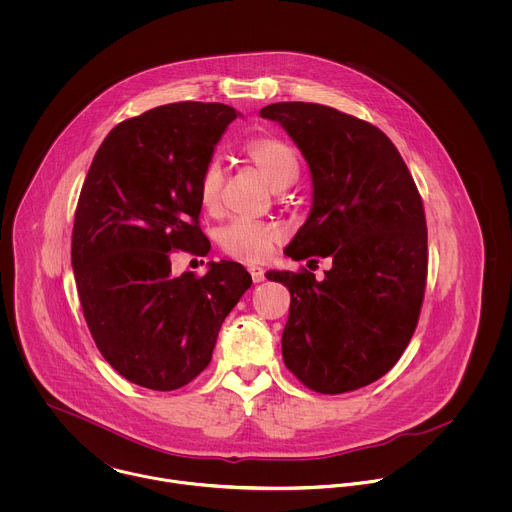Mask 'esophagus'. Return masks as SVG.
Here are the masks:
<instances>
[{"label": "esophagus", "mask_w": 512, "mask_h": 512, "mask_svg": "<svg viewBox=\"0 0 512 512\" xmlns=\"http://www.w3.org/2000/svg\"><path fill=\"white\" fill-rule=\"evenodd\" d=\"M250 274H252V280L256 282V284H260V282H264V268H260V266H256V264H250Z\"/></svg>", "instance_id": "obj_1"}]
</instances>
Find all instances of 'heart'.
Instances as JSON below:
<instances>
[{"mask_svg":"<svg viewBox=\"0 0 512 512\" xmlns=\"http://www.w3.org/2000/svg\"><path fill=\"white\" fill-rule=\"evenodd\" d=\"M246 155L260 173L276 189H284L297 177L299 165L292 147L278 138H256L246 146ZM222 171L217 161H211L199 181V199L205 209H217L220 201ZM284 236V228L274 222L234 219L220 230V246L226 254L258 262L264 260L276 242Z\"/></svg>","mask_w":512,"mask_h":512,"instance_id":"1","label":"heart"}]
</instances>
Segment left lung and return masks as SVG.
I'll list each match as a JSON object with an SVG mask.
<instances>
[{"label":"left lung","instance_id":"obj_1","mask_svg":"<svg viewBox=\"0 0 512 512\" xmlns=\"http://www.w3.org/2000/svg\"><path fill=\"white\" fill-rule=\"evenodd\" d=\"M260 116L286 130L311 173V209L284 254L333 260L323 280L266 274L292 295L284 363L315 392L357 390L396 365L418 323L428 274L420 193L368 122L311 102L270 104Z\"/></svg>","mask_w":512,"mask_h":512}]
</instances>
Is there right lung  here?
Listing matches in <instances>:
<instances>
[{"label":"right lung","instance_id":"right-lung-1","mask_svg":"<svg viewBox=\"0 0 512 512\" xmlns=\"http://www.w3.org/2000/svg\"><path fill=\"white\" fill-rule=\"evenodd\" d=\"M219 102H175L118 124L98 147L74 213V280L102 357L149 390L189 384L211 363L224 317L250 288L238 262L171 272V250L207 256L199 181L228 124Z\"/></svg>","mask_w":512,"mask_h":512}]
</instances>
